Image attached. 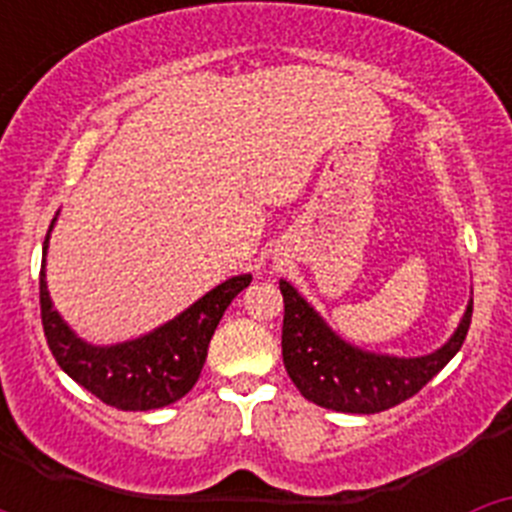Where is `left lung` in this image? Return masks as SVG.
Instances as JSON below:
<instances>
[{
  "label": "left lung",
  "mask_w": 512,
  "mask_h": 512,
  "mask_svg": "<svg viewBox=\"0 0 512 512\" xmlns=\"http://www.w3.org/2000/svg\"><path fill=\"white\" fill-rule=\"evenodd\" d=\"M279 289L284 297L282 356L289 379L302 397L338 413H382L413 397L454 359L472 323L469 302L451 341L436 354L418 359L377 356L341 341L292 284L279 282Z\"/></svg>",
  "instance_id": "1"
}]
</instances>
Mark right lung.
Returning <instances> with one entry per match:
<instances>
[{
    "instance_id": "add662e5",
    "label": "right lung",
    "mask_w": 512,
    "mask_h": 512,
    "mask_svg": "<svg viewBox=\"0 0 512 512\" xmlns=\"http://www.w3.org/2000/svg\"><path fill=\"white\" fill-rule=\"evenodd\" d=\"M53 228V225H51ZM48 251V238L43 243ZM251 277L217 284L179 318L143 338L117 346H89L76 338L53 310L45 287V259L40 266V318L53 359L84 390L117 410H156L182 400L200 379L207 346L217 323Z\"/></svg>"
}]
</instances>
